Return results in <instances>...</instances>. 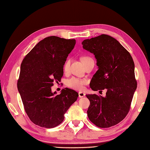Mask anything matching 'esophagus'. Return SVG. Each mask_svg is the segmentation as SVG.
<instances>
[{
    "instance_id": "esophagus-1",
    "label": "esophagus",
    "mask_w": 150,
    "mask_h": 150,
    "mask_svg": "<svg viewBox=\"0 0 150 150\" xmlns=\"http://www.w3.org/2000/svg\"><path fill=\"white\" fill-rule=\"evenodd\" d=\"M85 96V94L83 92H79V98H83Z\"/></svg>"
}]
</instances>
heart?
<instances>
[{
	"mask_svg": "<svg viewBox=\"0 0 150 150\" xmlns=\"http://www.w3.org/2000/svg\"><path fill=\"white\" fill-rule=\"evenodd\" d=\"M90 60H92V59L88 56H85L82 58V61L83 62L84 65H85L86 63ZM70 63H71L70 59H68L66 61V62H64V66H63V69H64V71L67 72L69 71ZM87 83H88V81L86 79L77 78H74V77H72V78H71L70 79H67L66 83L67 87L71 88L74 89H76V90H83L84 89V86Z\"/></svg>",
	"mask_w": 150,
	"mask_h": 150,
	"instance_id": "1",
	"label": "heart"
}]
</instances>
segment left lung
Returning <instances> with one entry per match:
<instances>
[{"label": "left lung", "mask_w": 150, "mask_h": 150, "mask_svg": "<svg viewBox=\"0 0 150 150\" xmlns=\"http://www.w3.org/2000/svg\"><path fill=\"white\" fill-rule=\"evenodd\" d=\"M82 44L94 54L99 68L90 88L96 91L107 90L104 98L96 94L86 95L90 101L88 116L98 127L110 128L121 122L130 110L137 88L134 61L129 52L110 35L101 34L84 40Z\"/></svg>", "instance_id": "8db88e82"}]
</instances>
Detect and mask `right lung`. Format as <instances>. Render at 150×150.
I'll return each instance as SVG.
<instances>
[{"mask_svg":"<svg viewBox=\"0 0 150 150\" xmlns=\"http://www.w3.org/2000/svg\"><path fill=\"white\" fill-rule=\"evenodd\" d=\"M76 44L75 39L49 36L40 40L27 54L21 65L17 88L30 121L42 128L60 125L64 114L78 99L75 91H51L54 82L63 76V66Z\"/></svg>","mask_w":150,"mask_h":150,"instance_id":"add662e5","label":"right lung"}]
</instances>
